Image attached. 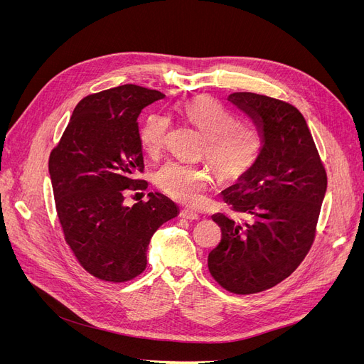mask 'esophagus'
Here are the masks:
<instances>
[{
	"instance_id": "1",
	"label": "esophagus",
	"mask_w": 364,
	"mask_h": 364,
	"mask_svg": "<svg viewBox=\"0 0 364 364\" xmlns=\"http://www.w3.org/2000/svg\"><path fill=\"white\" fill-rule=\"evenodd\" d=\"M180 217H183V218H186V220H198V218H199V214H196L195 211H192V209H181Z\"/></svg>"
}]
</instances>
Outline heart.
Here are the masks:
<instances>
[{"label":"heart","instance_id":"heart-1","mask_svg":"<svg viewBox=\"0 0 364 364\" xmlns=\"http://www.w3.org/2000/svg\"><path fill=\"white\" fill-rule=\"evenodd\" d=\"M184 117L206 137L203 156L209 159L221 180H237L250 171L261 153L259 131L237 122L235 113L211 95L200 94L186 102ZM171 121L166 114L151 113L140 128L143 151L159 158L166 144ZM211 181L206 165L169 162L156 174V184L166 196L184 205H199Z\"/></svg>","mask_w":364,"mask_h":364}]
</instances>
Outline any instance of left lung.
Listing matches in <instances>:
<instances>
[{"label":"left lung","mask_w":364,"mask_h":364,"mask_svg":"<svg viewBox=\"0 0 364 364\" xmlns=\"http://www.w3.org/2000/svg\"><path fill=\"white\" fill-rule=\"evenodd\" d=\"M228 100L252 118L262 147L255 165L223 192L245 218L213 215L221 240L208 255V269L225 291L250 295L291 276L309 254L328 176L295 106L255 92H233Z\"/></svg>","instance_id":"obj_1"}]
</instances>
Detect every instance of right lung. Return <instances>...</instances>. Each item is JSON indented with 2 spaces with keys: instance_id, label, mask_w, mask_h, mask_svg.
Returning <instances> with one entry per match:
<instances>
[{
  "instance_id": "add662e5",
  "label": "right lung",
  "mask_w": 364,
  "mask_h": 364,
  "mask_svg": "<svg viewBox=\"0 0 364 364\" xmlns=\"http://www.w3.org/2000/svg\"><path fill=\"white\" fill-rule=\"evenodd\" d=\"M165 94L125 84L90 94L76 105L48 171L65 240L84 269L121 283L146 270L147 246L158 228L178 215L161 193L124 205L125 190H144L137 118Z\"/></svg>"
}]
</instances>
